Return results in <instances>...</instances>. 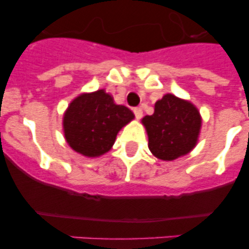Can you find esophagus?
Listing matches in <instances>:
<instances>
[{"label": "esophagus", "mask_w": 249, "mask_h": 249, "mask_svg": "<svg viewBox=\"0 0 249 249\" xmlns=\"http://www.w3.org/2000/svg\"><path fill=\"white\" fill-rule=\"evenodd\" d=\"M132 110H134V114H135L136 119H140V118L142 117V109L141 108H134Z\"/></svg>", "instance_id": "1"}]
</instances>
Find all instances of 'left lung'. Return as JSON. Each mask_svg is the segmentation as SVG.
Here are the masks:
<instances>
[{
	"instance_id": "8db88e82",
	"label": "left lung",
	"mask_w": 249,
	"mask_h": 249,
	"mask_svg": "<svg viewBox=\"0 0 249 249\" xmlns=\"http://www.w3.org/2000/svg\"><path fill=\"white\" fill-rule=\"evenodd\" d=\"M148 148L160 160L172 161L189 153L201 127L199 110L190 102L166 94L155 104V113L142 119Z\"/></svg>"
}]
</instances>
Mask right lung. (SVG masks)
Listing matches in <instances>:
<instances>
[{"label": "right lung", "instance_id": "right-lung-1", "mask_svg": "<svg viewBox=\"0 0 249 249\" xmlns=\"http://www.w3.org/2000/svg\"><path fill=\"white\" fill-rule=\"evenodd\" d=\"M132 119L134 113L114 103L104 89L83 93L65 111V139L72 150L83 156H102L114 145L120 129Z\"/></svg>", "mask_w": 249, "mask_h": 249}]
</instances>
